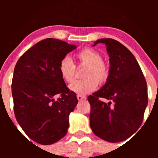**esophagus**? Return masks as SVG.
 <instances>
[{"label": "esophagus", "mask_w": 158, "mask_h": 158, "mask_svg": "<svg viewBox=\"0 0 158 158\" xmlns=\"http://www.w3.org/2000/svg\"><path fill=\"white\" fill-rule=\"evenodd\" d=\"M76 97H77V99L78 100H82V99H85L86 98V97L85 96V95H79V94H78L77 95H76Z\"/></svg>", "instance_id": "34e87169"}]
</instances>
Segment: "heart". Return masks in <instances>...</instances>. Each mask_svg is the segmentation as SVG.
I'll use <instances>...</instances> for the list:
<instances>
[{
	"label": "heart",
	"mask_w": 158,
	"mask_h": 158,
	"mask_svg": "<svg viewBox=\"0 0 158 158\" xmlns=\"http://www.w3.org/2000/svg\"><path fill=\"white\" fill-rule=\"evenodd\" d=\"M76 59L79 65H86L84 70V79L77 80L69 85V89L78 94H87L95 90L98 83L107 81L109 76V68L102 60V56L98 51L90 47H85L76 52ZM59 72L65 82L71 83L76 77V67L69 56L60 60Z\"/></svg>",
	"instance_id": "obj_1"
}]
</instances>
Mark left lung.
<instances>
[{
	"mask_svg": "<svg viewBox=\"0 0 158 158\" xmlns=\"http://www.w3.org/2000/svg\"><path fill=\"white\" fill-rule=\"evenodd\" d=\"M99 43L107 47L109 76L102 88L88 96L90 127L98 138L120 142L128 139L142 124L148 102L147 82L138 61L125 46L111 38L98 40L93 46ZM101 98L110 102L104 103Z\"/></svg>",
	"mask_w": 158,
	"mask_h": 158,
	"instance_id": "8db88e82",
	"label": "left lung"
}]
</instances>
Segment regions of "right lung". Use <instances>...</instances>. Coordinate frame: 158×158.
Listing matches in <instances>:
<instances>
[{
    "label": "right lung",
    "mask_w": 158,
    "mask_h": 158,
    "mask_svg": "<svg viewBox=\"0 0 158 158\" xmlns=\"http://www.w3.org/2000/svg\"><path fill=\"white\" fill-rule=\"evenodd\" d=\"M76 48L47 38L27 50L14 68L11 85L14 114L23 131L38 144H52L67 133L69 114L78 100L60 76L59 64ZM56 94L60 95L56 100Z\"/></svg>",
    "instance_id": "obj_1"
}]
</instances>
